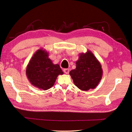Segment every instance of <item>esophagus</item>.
<instances>
[{"mask_svg": "<svg viewBox=\"0 0 132 132\" xmlns=\"http://www.w3.org/2000/svg\"><path fill=\"white\" fill-rule=\"evenodd\" d=\"M63 71L65 74H68L69 72V70L68 69H63Z\"/></svg>", "mask_w": 132, "mask_h": 132, "instance_id": "1", "label": "esophagus"}]
</instances>
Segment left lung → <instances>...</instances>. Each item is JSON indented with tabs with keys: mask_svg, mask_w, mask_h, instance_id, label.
<instances>
[{
	"mask_svg": "<svg viewBox=\"0 0 132 132\" xmlns=\"http://www.w3.org/2000/svg\"><path fill=\"white\" fill-rule=\"evenodd\" d=\"M76 68L69 72L74 85L82 91L96 88L102 78L100 62L91 51L80 53L76 61Z\"/></svg>",
	"mask_w": 132,
	"mask_h": 132,
	"instance_id": "1",
	"label": "left lung"
}]
</instances>
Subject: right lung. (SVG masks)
I'll return each mask as SVG.
<instances>
[{"label": "right lung", "mask_w": 132, "mask_h": 132, "mask_svg": "<svg viewBox=\"0 0 132 132\" xmlns=\"http://www.w3.org/2000/svg\"><path fill=\"white\" fill-rule=\"evenodd\" d=\"M63 74L60 65L53 64L49 53L43 48L35 52L26 69L27 77L31 85L43 90L52 87L58 75Z\"/></svg>", "instance_id": "right-lung-1"}]
</instances>
